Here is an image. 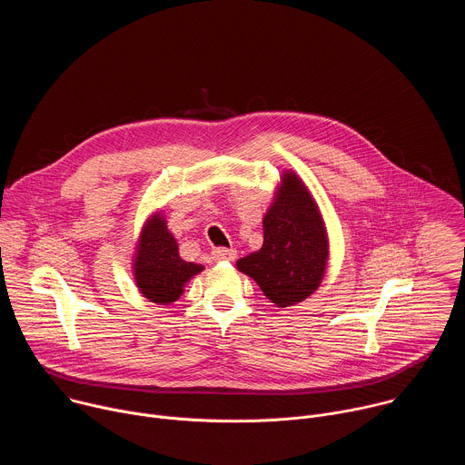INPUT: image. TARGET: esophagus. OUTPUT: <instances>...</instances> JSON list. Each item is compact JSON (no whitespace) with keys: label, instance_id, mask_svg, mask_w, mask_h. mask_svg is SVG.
<instances>
[{"label":"esophagus","instance_id":"esophagus-1","mask_svg":"<svg viewBox=\"0 0 465 465\" xmlns=\"http://www.w3.org/2000/svg\"><path fill=\"white\" fill-rule=\"evenodd\" d=\"M212 255H213L215 261H233L237 257V250H233V248H215Z\"/></svg>","mask_w":465,"mask_h":465}]
</instances>
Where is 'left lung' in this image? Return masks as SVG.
<instances>
[{"label":"left lung","mask_w":465,"mask_h":465,"mask_svg":"<svg viewBox=\"0 0 465 465\" xmlns=\"http://www.w3.org/2000/svg\"><path fill=\"white\" fill-rule=\"evenodd\" d=\"M262 237L261 250L239 259L237 269L278 307L309 298L323 280L329 242L312 194L292 171L283 173L264 213Z\"/></svg>","instance_id":"obj_1"}]
</instances>
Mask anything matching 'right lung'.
I'll list each match as a JSON object with an SVG mask.
<instances>
[{"mask_svg":"<svg viewBox=\"0 0 465 465\" xmlns=\"http://www.w3.org/2000/svg\"><path fill=\"white\" fill-rule=\"evenodd\" d=\"M132 267L140 292L158 305L176 302L183 292V285L204 271L203 264L180 257L176 239L167 230L162 213H154L145 223Z\"/></svg>","mask_w":465,"mask_h":465,"instance_id":"right-lung-1","label":"right lung"}]
</instances>
